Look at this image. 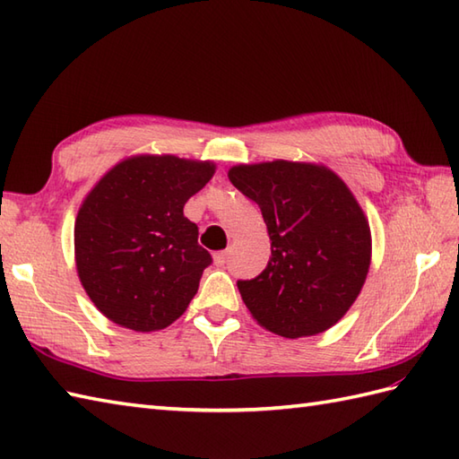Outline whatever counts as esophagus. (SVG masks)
Here are the masks:
<instances>
[{
    "label": "esophagus",
    "instance_id": "esophagus-1",
    "mask_svg": "<svg viewBox=\"0 0 459 459\" xmlns=\"http://www.w3.org/2000/svg\"><path fill=\"white\" fill-rule=\"evenodd\" d=\"M229 255H230V252H229V250H221V252H214V255H212V260H214V264H217V266H224V264H227V260H229Z\"/></svg>",
    "mask_w": 459,
    "mask_h": 459
}]
</instances>
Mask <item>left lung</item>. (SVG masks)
Wrapping results in <instances>:
<instances>
[{"label":"left lung","mask_w":459,"mask_h":459,"mask_svg":"<svg viewBox=\"0 0 459 459\" xmlns=\"http://www.w3.org/2000/svg\"><path fill=\"white\" fill-rule=\"evenodd\" d=\"M264 217L272 256L238 291L258 325L280 337L324 333L360 294L370 266V229L355 195L325 165L264 161L229 169Z\"/></svg>","instance_id":"8db88e82"}]
</instances>
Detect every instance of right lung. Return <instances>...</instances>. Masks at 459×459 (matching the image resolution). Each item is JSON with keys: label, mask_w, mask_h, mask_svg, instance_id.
<instances>
[{"label": "right lung", "mask_w": 459, "mask_h": 459, "mask_svg": "<svg viewBox=\"0 0 459 459\" xmlns=\"http://www.w3.org/2000/svg\"><path fill=\"white\" fill-rule=\"evenodd\" d=\"M214 175L212 161L132 155L106 171L74 221L81 284L102 316L132 331L179 319L211 255L183 207Z\"/></svg>", "instance_id": "right-lung-1"}]
</instances>
